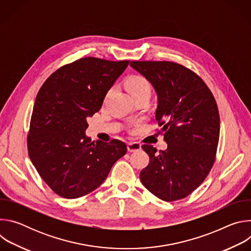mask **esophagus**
<instances>
[{"instance_id":"34e87169","label":"esophagus","mask_w":251,"mask_h":251,"mask_svg":"<svg viewBox=\"0 0 251 251\" xmlns=\"http://www.w3.org/2000/svg\"><path fill=\"white\" fill-rule=\"evenodd\" d=\"M128 152H136L141 150V145L137 142H129L127 144Z\"/></svg>"}]
</instances>
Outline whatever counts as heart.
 <instances>
[{"label":"heart","mask_w":251,"mask_h":251,"mask_svg":"<svg viewBox=\"0 0 251 251\" xmlns=\"http://www.w3.org/2000/svg\"><path fill=\"white\" fill-rule=\"evenodd\" d=\"M126 86L133 97H138L141 95L150 96L152 93V84L146 77L142 75L131 76L127 80ZM110 92H111V89L109 90L108 94Z\"/></svg>","instance_id":"obj_1"}]
</instances>
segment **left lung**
Here are the masks:
<instances>
[{
    "label": "left lung",
    "instance_id": "8db88e82",
    "mask_svg": "<svg viewBox=\"0 0 251 251\" xmlns=\"http://www.w3.org/2000/svg\"><path fill=\"white\" fill-rule=\"evenodd\" d=\"M158 95L156 120L168 144L150 157L140 173L144 187L165 201L192 194L209 174L220 139V114L211 91L193 70L172 61H130Z\"/></svg>",
    "mask_w": 251,
    "mask_h": 251
}]
</instances>
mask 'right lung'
Returning <instances> with one entry per match:
<instances>
[{
    "label": "right lung",
    "instance_id": "1",
    "mask_svg": "<svg viewBox=\"0 0 251 251\" xmlns=\"http://www.w3.org/2000/svg\"><path fill=\"white\" fill-rule=\"evenodd\" d=\"M129 64L83 57L58 68L41 87L27 134L29 159L58 196L77 199L98 188L127 152L120 140L86 137V119L101 108L106 93Z\"/></svg>",
    "mask_w": 251,
    "mask_h": 251
}]
</instances>
